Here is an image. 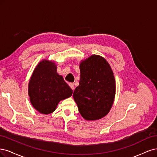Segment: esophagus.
Wrapping results in <instances>:
<instances>
[{
  "mask_svg": "<svg viewBox=\"0 0 157 157\" xmlns=\"http://www.w3.org/2000/svg\"><path fill=\"white\" fill-rule=\"evenodd\" d=\"M69 86L70 87H71V89L72 90H74V84L73 83H69Z\"/></svg>",
  "mask_w": 157,
  "mask_h": 157,
  "instance_id": "esophagus-1",
  "label": "esophagus"
}]
</instances>
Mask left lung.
Returning a JSON list of instances; mask_svg holds the SVG:
<instances>
[{"label":"left lung","mask_w":157,"mask_h":157,"mask_svg":"<svg viewBox=\"0 0 157 157\" xmlns=\"http://www.w3.org/2000/svg\"><path fill=\"white\" fill-rule=\"evenodd\" d=\"M80 80L73 97L79 112L87 121H97L108 115L115 96L113 70L104 57L93 55L79 63Z\"/></svg>","instance_id":"1"}]
</instances>
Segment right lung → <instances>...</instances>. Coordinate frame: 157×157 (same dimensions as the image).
Listing matches in <instances>:
<instances>
[{
  "label": "right lung",
  "instance_id": "1",
  "mask_svg": "<svg viewBox=\"0 0 157 157\" xmlns=\"http://www.w3.org/2000/svg\"><path fill=\"white\" fill-rule=\"evenodd\" d=\"M54 61L41 60L31 75L28 93L34 109L42 114H49L56 109L60 101L70 97L73 90L57 73Z\"/></svg>",
  "mask_w": 157,
  "mask_h": 157
}]
</instances>
